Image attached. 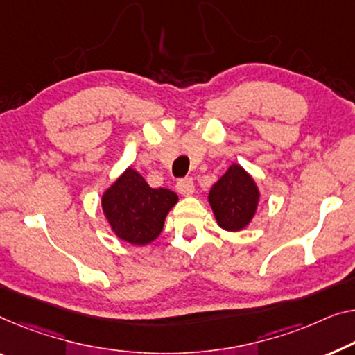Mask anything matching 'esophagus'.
I'll return each mask as SVG.
<instances>
[{
    "label": "esophagus",
    "instance_id": "obj_1",
    "mask_svg": "<svg viewBox=\"0 0 355 355\" xmlns=\"http://www.w3.org/2000/svg\"><path fill=\"white\" fill-rule=\"evenodd\" d=\"M177 191L182 196H191L194 193L193 178H182L177 182Z\"/></svg>",
    "mask_w": 355,
    "mask_h": 355
}]
</instances>
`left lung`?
I'll return each mask as SVG.
<instances>
[{"instance_id": "obj_1", "label": "left lung", "mask_w": 355, "mask_h": 355, "mask_svg": "<svg viewBox=\"0 0 355 355\" xmlns=\"http://www.w3.org/2000/svg\"><path fill=\"white\" fill-rule=\"evenodd\" d=\"M255 180L239 164H232L225 175L211 187L209 204L216 223L226 231H241L250 223L258 207Z\"/></svg>"}]
</instances>
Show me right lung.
Here are the masks:
<instances>
[{
	"label": "right lung",
	"instance_id": "add662e5",
	"mask_svg": "<svg viewBox=\"0 0 355 355\" xmlns=\"http://www.w3.org/2000/svg\"><path fill=\"white\" fill-rule=\"evenodd\" d=\"M178 196L166 188H151L129 167L102 196V209L114 234L129 244L146 245L161 234L164 220Z\"/></svg>",
	"mask_w": 355,
	"mask_h": 355
}]
</instances>
